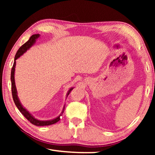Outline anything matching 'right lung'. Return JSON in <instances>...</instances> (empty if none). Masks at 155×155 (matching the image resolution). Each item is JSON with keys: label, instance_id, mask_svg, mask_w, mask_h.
<instances>
[{"label": "right lung", "instance_id": "add662e5", "mask_svg": "<svg viewBox=\"0 0 155 155\" xmlns=\"http://www.w3.org/2000/svg\"><path fill=\"white\" fill-rule=\"evenodd\" d=\"M38 37H40V35L39 34H34L31 37L27 42L25 43L23 45L20 47V48L18 50V51L15 54V59H14V65H13V67L12 68V72H11V81H12V97H13V100H14V103L15 104V106L17 107V108L19 109V111L22 113V114L24 115V116L27 118L28 121H29L31 124H33L35 126H38V127H41V126H48V125H51L53 124H55L56 122H59L60 120V115H61L64 113V111H62L61 114L59 115V117H57V118L52 120H48V121H40V120H36L35 117H33V116L31 114H30L28 111H27L24 107H22V104L20 103L19 99L18 98V95H17V90H16V87H15V81H14V72H15V60H16L18 58L22 55V54L27 51V49H28L30 47L33 45V44L35 43V40L38 39ZM73 88H71L69 90L68 93V95H69V94L70 93V91L72 90Z\"/></svg>", "mask_w": 155, "mask_h": 155}]
</instances>
